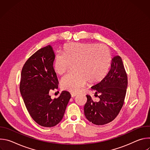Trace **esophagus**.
I'll return each mask as SVG.
<instances>
[{
  "instance_id": "esophagus-1",
  "label": "esophagus",
  "mask_w": 150,
  "mask_h": 150,
  "mask_svg": "<svg viewBox=\"0 0 150 150\" xmlns=\"http://www.w3.org/2000/svg\"><path fill=\"white\" fill-rule=\"evenodd\" d=\"M76 96H77L76 94H75V93H72V94H71V97H75Z\"/></svg>"
}]
</instances>
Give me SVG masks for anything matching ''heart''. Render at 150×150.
<instances>
[{"label": "heart", "mask_w": 150, "mask_h": 150, "mask_svg": "<svg viewBox=\"0 0 150 150\" xmlns=\"http://www.w3.org/2000/svg\"><path fill=\"white\" fill-rule=\"evenodd\" d=\"M112 63V54L108 47L96 43L72 42L63 47V53L54 57L53 67L59 75L65 73L75 63L78 72L69 74L60 81L61 87L72 93H80L88 81L100 82L108 74Z\"/></svg>", "instance_id": "1"}]
</instances>
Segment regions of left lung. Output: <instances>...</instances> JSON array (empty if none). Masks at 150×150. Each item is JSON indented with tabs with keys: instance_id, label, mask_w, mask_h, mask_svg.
<instances>
[{
	"instance_id": "left-lung-1",
	"label": "left lung",
	"mask_w": 150,
	"mask_h": 150,
	"mask_svg": "<svg viewBox=\"0 0 150 150\" xmlns=\"http://www.w3.org/2000/svg\"><path fill=\"white\" fill-rule=\"evenodd\" d=\"M127 86V75L119 56L112 59L111 68L108 74L91 88L95 90L99 101H93L87 95V101L84 105V115L93 124L103 125L113 120L120 112L126 96Z\"/></svg>"
}]
</instances>
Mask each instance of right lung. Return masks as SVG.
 <instances>
[{
  "label": "right lung",
  "instance_id": "add662e5",
  "mask_svg": "<svg viewBox=\"0 0 150 150\" xmlns=\"http://www.w3.org/2000/svg\"><path fill=\"white\" fill-rule=\"evenodd\" d=\"M54 57L50 45L41 48L27 60L21 71V96L31 117L44 127L54 126L61 121L71 97L67 91L53 100L49 95L51 90L58 88Z\"/></svg>",
  "mask_w": 150,
  "mask_h": 150
}]
</instances>
